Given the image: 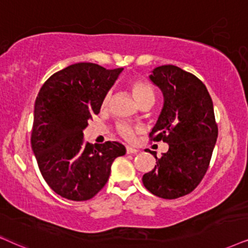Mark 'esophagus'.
Instances as JSON below:
<instances>
[{"instance_id": "1", "label": "esophagus", "mask_w": 248, "mask_h": 248, "mask_svg": "<svg viewBox=\"0 0 248 248\" xmlns=\"http://www.w3.org/2000/svg\"><path fill=\"white\" fill-rule=\"evenodd\" d=\"M126 152L128 153V155H135V153H137V152H139V150L134 149V147L127 146V147H126Z\"/></svg>"}]
</instances>
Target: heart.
I'll list each match as a JSON object with an SVG mask.
<instances>
[{"instance_id":"1","label":"heart","mask_w":248,"mask_h":248,"mask_svg":"<svg viewBox=\"0 0 248 248\" xmlns=\"http://www.w3.org/2000/svg\"><path fill=\"white\" fill-rule=\"evenodd\" d=\"M131 92H133V95L136 99V102L140 103L144 101L145 98H149V97H153V90L151 86L149 83L145 82L143 80H135L130 84ZM109 99H111V93H108L104 96L102 101V108H105L106 106L108 105ZM118 133L121 135L124 139L126 140H131L135 135V129L130 124H120L118 126Z\"/></svg>"}]
</instances>
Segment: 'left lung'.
Segmentation results:
<instances>
[{
  "label": "left lung",
  "mask_w": 248,
  "mask_h": 248,
  "mask_svg": "<svg viewBox=\"0 0 248 248\" xmlns=\"http://www.w3.org/2000/svg\"><path fill=\"white\" fill-rule=\"evenodd\" d=\"M151 82L161 90L164 106L150 136L169 149L143 175L150 192L176 199L192 192L208 169L217 139L214 108L207 88L198 78L175 65L155 67Z\"/></svg>",
  "instance_id": "8db88e82"
}]
</instances>
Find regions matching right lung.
I'll return each instance as SVG.
<instances>
[{"label":"right lung","mask_w":248,"mask_h":248,"mask_svg":"<svg viewBox=\"0 0 248 248\" xmlns=\"http://www.w3.org/2000/svg\"><path fill=\"white\" fill-rule=\"evenodd\" d=\"M122 71L78 62L52 74L37 93L32 150L45 181L62 198L92 199L108 182L114 159L126 153L121 143L90 145L83 139Z\"/></svg>","instance_id":"obj_1"}]
</instances>
